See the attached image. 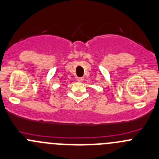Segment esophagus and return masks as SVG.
I'll return each instance as SVG.
<instances>
[{"instance_id":"obj_1","label":"esophagus","mask_w":159,"mask_h":159,"mask_svg":"<svg viewBox=\"0 0 159 159\" xmlns=\"http://www.w3.org/2000/svg\"><path fill=\"white\" fill-rule=\"evenodd\" d=\"M77 81H79V82H82V81H84V78H82V77H81V78H77Z\"/></svg>"}]
</instances>
